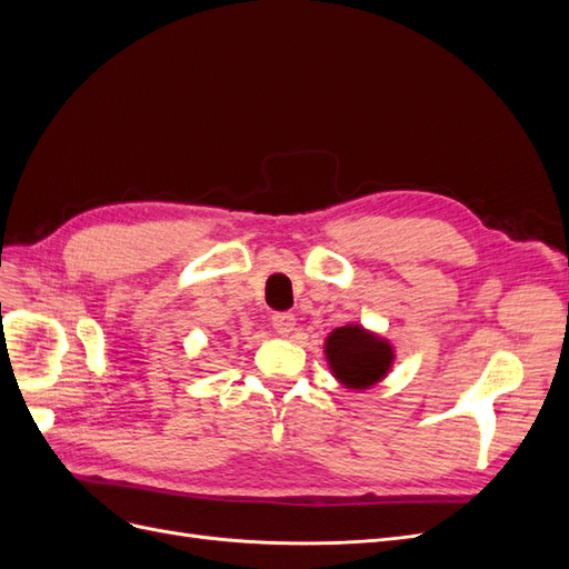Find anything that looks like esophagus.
<instances>
[{
	"label": "esophagus",
	"instance_id": "obj_1",
	"mask_svg": "<svg viewBox=\"0 0 569 569\" xmlns=\"http://www.w3.org/2000/svg\"><path fill=\"white\" fill-rule=\"evenodd\" d=\"M272 327H274V332H278V335L289 337L291 332H295L297 318L291 316V313H274V316H272Z\"/></svg>",
	"mask_w": 569,
	"mask_h": 569
}]
</instances>
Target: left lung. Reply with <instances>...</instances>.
Masks as SVG:
<instances>
[{
	"label": "left lung",
	"instance_id": "obj_1",
	"mask_svg": "<svg viewBox=\"0 0 569 569\" xmlns=\"http://www.w3.org/2000/svg\"><path fill=\"white\" fill-rule=\"evenodd\" d=\"M325 356L332 375L349 389H368L385 380L393 363L391 343L360 325H343L330 332Z\"/></svg>",
	"mask_w": 569,
	"mask_h": 569
}]
</instances>
